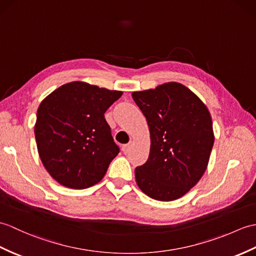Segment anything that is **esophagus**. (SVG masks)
<instances>
[{
	"label": "esophagus",
	"instance_id": "esophagus-1",
	"mask_svg": "<svg viewBox=\"0 0 256 256\" xmlns=\"http://www.w3.org/2000/svg\"><path fill=\"white\" fill-rule=\"evenodd\" d=\"M130 144H132V142H128V144H126V145H123V146H122V152H123L124 154H126V152L130 150Z\"/></svg>",
	"mask_w": 256,
	"mask_h": 256
}]
</instances>
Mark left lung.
Masks as SVG:
<instances>
[{"instance_id": "8db88e82", "label": "left lung", "mask_w": 256, "mask_h": 256, "mask_svg": "<svg viewBox=\"0 0 256 256\" xmlns=\"http://www.w3.org/2000/svg\"><path fill=\"white\" fill-rule=\"evenodd\" d=\"M150 130L148 160L136 167L138 188L150 198H181L203 176L214 145L208 109L188 88L167 82L132 94Z\"/></svg>"}]
</instances>
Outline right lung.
Here are the masks:
<instances>
[{
  "mask_svg": "<svg viewBox=\"0 0 256 256\" xmlns=\"http://www.w3.org/2000/svg\"><path fill=\"white\" fill-rule=\"evenodd\" d=\"M122 92L73 82L56 89L37 111L39 156L53 179L70 188L98 183L120 148L104 112Z\"/></svg>",
  "mask_w": 256,
  "mask_h": 256,
  "instance_id": "1",
  "label": "right lung"
}]
</instances>
